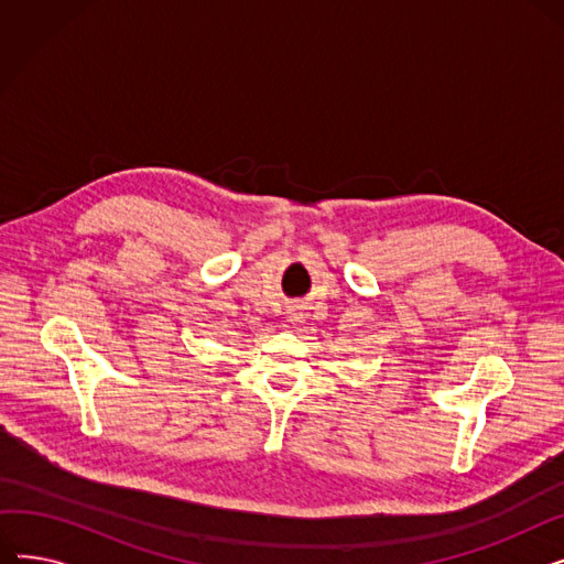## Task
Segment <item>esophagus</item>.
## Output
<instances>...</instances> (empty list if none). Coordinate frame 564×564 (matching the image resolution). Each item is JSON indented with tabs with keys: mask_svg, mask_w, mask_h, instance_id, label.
I'll return each mask as SVG.
<instances>
[{
	"mask_svg": "<svg viewBox=\"0 0 564 564\" xmlns=\"http://www.w3.org/2000/svg\"><path fill=\"white\" fill-rule=\"evenodd\" d=\"M304 313H302V308H290V313H288V317H290V322L292 324H300L304 317H302Z\"/></svg>",
	"mask_w": 564,
	"mask_h": 564,
	"instance_id": "esophagus-1",
	"label": "esophagus"
}]
</instances>
